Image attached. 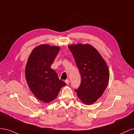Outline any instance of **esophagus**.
<instances>
[{
  "label": "esophagus",
  "instance_id": "esophagus-1",
  "mask_svg": "<svg viewBox=\"0 0 134 134\" xmlns=\"http://www.w3.org/2000/svg\"><path fill=\"white\" fill-rule=\"evenodd\" d=\"M65 82L67 84H69V83H70V80H65Z\"/></svg>",
  "mask_w": 134,
  "mask_h": 134
}]
</instances>
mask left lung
Returning a JSON list of instances; mask_svg holds the SVG:
<instances>
[{
  "label": "left lung",
  "instance_id": "1",
  "mask_svg": "<svg viewBox=\"0 0 134 134\" xmlns=\"http://www.w3.org/2000/svg\"><path fill=\"white\" fill-rule=\"evenodd\" d=\"M81 76L80 87L75 91L86 105H91L101 97L109 81L107 64L98 51L88 44L68 46Z\"/></svg>",
  "mask_w": 134,
  "mask_h": 134
}]
</instances>
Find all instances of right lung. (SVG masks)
<instances>
[{
  "mask_svg": "<svg viewBox=\"0 0 134 134\" xmlns=\"http://www.w3.org/2000/svg\"><path fill=\"white\" fill-rule=\"evenodd\" d=\"M60 49L58 46L41 44L34 48L25 66V76L30 90L39 100L49 103L57 97L66 83L51 68Z\"/></svg>",
  "mask_w": 134,
  "mask_h": 134,
  "instance_id": "obj_1",
  "label": "right lung"
}]
</instances>
